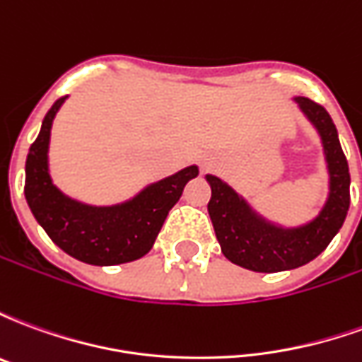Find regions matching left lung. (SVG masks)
I'll return each instance as SVG.
<instances>
[{
	"mask_svg": "<svg viewBox=\"0 0 362 362\" xmlns=\"http://www.w3.org/2000/svg\"><path fill=\"white\" fill-rule=\"evenodd\" d=\"M295 103L318 132L329 174V194L314 219L300 227L275 225L262 217L227 182L213 174L205 176L211 186L207 211L221 252L233 264L250 272H285L312 262L339 233L349 211V165L343 155L335 124L326 108L310 98L295 96Z\"/></svg>",
	"mask_w": 362,
	"mask_h": 362,
	"instance_id": "8db88e82",
	"label": "left lung"
}]
</instances>
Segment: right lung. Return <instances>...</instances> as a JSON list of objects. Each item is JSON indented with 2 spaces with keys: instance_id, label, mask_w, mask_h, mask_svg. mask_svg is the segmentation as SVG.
<instances>
[{
  "instance_id": "right-lung-1",
  "label": "right lung",
  "mask_w": 362,
  "mask_h": 362,
  "mask_svg": "<svg viewBox=\"0 0 362 362\" xmlns=\"http://www.w3.org/2000/svg\"><path fill=\"white\" fill-rule=\"evenodd\" d=\"M62 96L44 116L40 134L25 165V197L52 243L71 258L90 266H118L143 258L153 248L166 215L180 199L184 186L196 178V165L153 182L137 196L116 205L81 204L52 182L48 166L52 122L66 103Z\"/></svg>"
}]
</instances>
